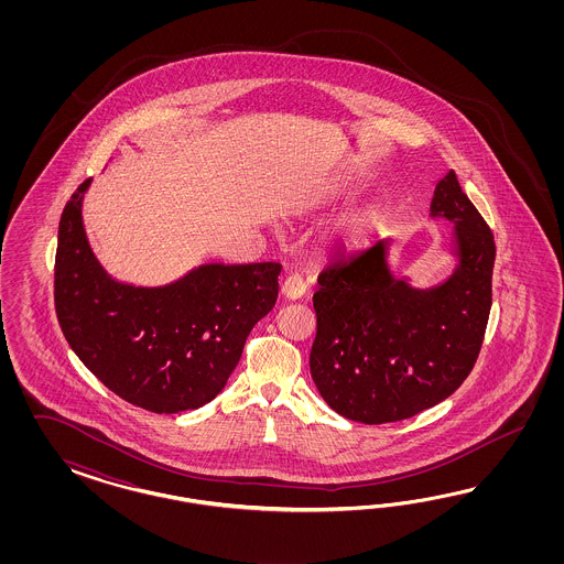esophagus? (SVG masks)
Returning <instances> with one entry per match:
<instances>
[{
    "label": "esophagus",
    "instance_id": "obj_1",
    "mask_svg": "<svg viewBox=\"0 0 564 564\" xmlns=\"http://www.w3.org/2000/svg\"><path fill=\"white\" fill-rule=\"evenodd\" d=\"M304 293H306V283L300 274H290L281 285V295L285 300H300Z\"/></svg>",
    "mask_w": 564,
    "mask_h": 564
}]
</instances>
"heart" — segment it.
<instances>
[{
    "mask_svg": "<svg viewBox=\"0 0 564 564\" xmlns=\"http://www.w3.org/2000/svg\"><path fill=\"white\" fill-rule=\"evenodd\" d=\"M378 225V215L376 213H356L351 215L347 221L341 223L339 227V238L345 246L349 248H358L366 239L370 238V234L375 231Z\"/></svg>",
    "mask_w": 564,
    "mask_h": 564,
    "instance_id": "b5f03b06",
    "label": "heart"
}]
</instances>
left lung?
<instances>
[{
    "mask_svg": "<svg viewBox=\"0 0 564 564\" xmlns=\"http://www.w3.org/2000/svg\"><path fill=\"white\" fill-rule=\"evenodd\" d=\"M430 217L455 223L457 267L441 285L415 290L393 276L384 239L318 274L310 372L347 420L387 424L434 408L478 359L492 306V229L455 171L436 184Z\"/></svg>",
    "mask_w": 564,
    "mask_h": 564,
    "instance_id": "left-lung-1",
    "label": "left lung"
}]
</instances>
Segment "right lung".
<instances>
[{"mask_svg": "<svg viewBox=\"0 0 564 564\" xmlns=\"http://www.w3.org/2000/svg\"><path fill=\"white\" fill-rule=\"evenodd\" d=\"M59 219L55 312L86 368L123 401L153 411L198 410L221 393L243 343L273 310L279 262L200 264L163 288H134L102 269L86 239L83 198Z\"/></svg>", "mask_w": 564, "mask_h": 564, "instance_id": "add662e5", "label": "right lung"}]
</instances>
